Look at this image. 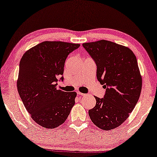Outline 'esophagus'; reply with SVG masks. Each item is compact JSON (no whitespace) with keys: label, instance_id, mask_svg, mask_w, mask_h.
<instances>
[{"label":"esophagus","instance_id":"34e87169","mask_svg":"<svg viewBox=\"0 0 157 157\" xmlns=\"http://www.w3.org/2000/svg\"><path fill=\"white\" fill-rule=\"evenodd\" d=\"M77 94L79 96H84V95L83 93H81V92H79V91H77Z\"/></svg>","mask_w":157,"mask_h":157}]
</instances>
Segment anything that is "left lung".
I'll use <instances>...</instances> for the list:
<instances>
[{"mask_svg": "<svg viewBox=\"0 0 157 157\" xmlns=\"http://www.w3.org/2000/svg\"><path fill=\"white\" fill-rule=\"evenodd\" d=\"M97 67L96 77L105 89L103 98L89 110L92 122L103 130L115 128L128 117L142 89L138 61L128 47L101 40L83 43Z\"/></svg>", "mask_w": 157, "mask_h": 157, "instance_id": "1", "label": "left lung"}]
</instances>
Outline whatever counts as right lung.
<instances>
[{
  "mask_svg": "<svg viewBox=\"0 0 157 157\" xmlns=\"http://www.w3.org/2000/svg\"><path fill=\"white\" fill-rule=\"evenodd\" d=\"M80 44L45 41L32 47L21 57L17 90L32 119L44 128L63 124L75 104V92L56 89L63 81L64 64L68 54Z\"/></svg>",
  "mask_w": 157,
  "mask_h": 157,
  "instance_id": "obj_1",
  "label": "right lung"
}]
</instances>
